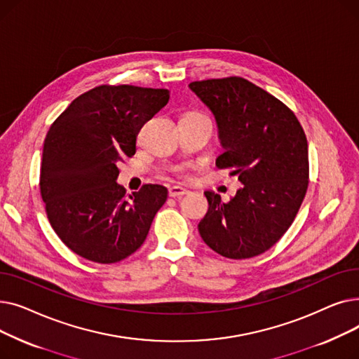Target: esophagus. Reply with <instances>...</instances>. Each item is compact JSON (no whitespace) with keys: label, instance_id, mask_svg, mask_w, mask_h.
I'll return each instance as SVG.
<instances>
[{"label":"esophagus","instance_id":"esophagus-1","mask_svg":"<svg viewBox=\"0 0 359 359\" xmlns=\"http://www.w3.org/2000/svg\"><path fill=\"white\" fill-rule=\"evenodd\" d=\"M187 191L184 189V187H180V186H172L168 187V195L172 198H177V196H182V195H186Z\"/></svg>","mask_w":359,"mask_h":359}]
</instances>
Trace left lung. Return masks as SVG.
Masks as SVG:
<instances>
[{"label":"left lung","mask_w":359,"mask_h":359,"mask_svg":"<svg viewBox=\"0 0 359 359\" xmlns=\"http://www.w3.org/2000/svg\"><path fill=\"white\" fill-rule=\"evenodd\" d=\"M218 126L219 168L243 184L222 202L206 191L208 212L198 224L218 255L249 259L269 250L292 224L309 186V145L294 113L253 83L229 77L189 84Z\"/></svg>","instance_id":"left-lung-1"}]
</instances>
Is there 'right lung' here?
I'll list each match as a JSON object with an SVG mask.
<instances>
[{
  "label": "right lung",
  "mask_w": 359,
  "mask_h": 359,
  "mask_svg": "<svg viewBox=\"0 0 359 359\" xmlns=\"http://www.w3.org/2000/svg\"><path fill=\"white\" fill-rule=\"evenodd\" d=\"M168 99L165 88L100 86L72 100L49 128L41 194L52 229L74 253L116 263L145 241L167 189L144 184L126 198L118 163L135 154L140 129Z\"/></svg>",
  "instance_id": "add662e5"
}]
</instances>
